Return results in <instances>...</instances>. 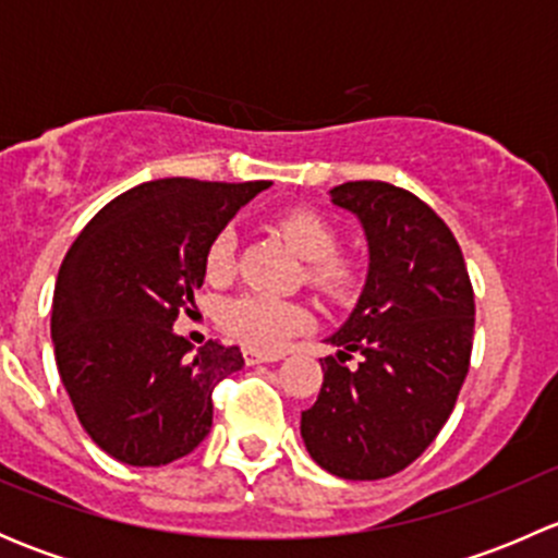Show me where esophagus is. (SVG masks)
I'll list each match as a JSON object with an SVG mask.
<instances>
[{
  "label": "esophagus",
  "instance_id": "1",
  "mask_svg": "<svg viewBox=\"0 0 558 558\" xmlns=\"http://www.w3.org/2000/svg\"><path fill=\"white\" fill-rule=\"evenodd\" d=\"M243 359H245V364H264V362H278L280 356H275V353H258V351H253V348H245Z\"/></svg>",
  "mask_w": 558,
  "mask_h": 558
}]
</instances>
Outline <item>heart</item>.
Masks as SVG:
<instances>
[{
    "label": "heart",
    "mask_w": 558,
    "mask_h": 558,
    "mask_svg": "<svg viewBox=\"0 0 558 558\" xmlns=\"http://www.w3.org/2000/svg\"><path fill=\"white\" fill-rule=\"evenodd\" d=\"M275 227L294 245V251L302 258L311 262L307 264V280H311L313 289H318L320 294L335 302H351L362 291V258L353 256V253L337 251L340 238H337V229L331 227L324 213L307 205L286 207L275 216ZM234 251H238L234 232L232 229H221L205 251L207 278L216 280V283L232 278ZM218 318H221L227 335H232L234 340L253 348V351L269 353L283 348L296 331L305 329L311 315L296 302L247 291V294L223 302Z\"/></svg>",
    "instance_id": "heart-1"
}]
</instances>
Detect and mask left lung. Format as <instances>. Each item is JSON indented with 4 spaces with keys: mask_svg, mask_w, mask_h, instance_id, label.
<instances>
[{
    "mask_svg": "<svg viewBox=\"0 0 558 558\" xmlns=\"http://www.w3.org/2000/svg\"><path fill=\"white\" fill-rule=\"evenodd\" d=\"M331 202L356 213L369 275L356 311L320 359L324 384L302 413L307 451L345 481L402 472L435 442L470 373L475 294L448 223L410 191L351 180ZM362 352L359 368L344 359Z\"/></svg>",
    "mask_w": 558,
    "mask_h": 558,
    "instance_id": "8db88e82",
    "label": "left lung"
}]
</instances>
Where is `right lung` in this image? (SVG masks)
<instances>
[{"label": "right lung", "instance_id": "right-lung-1", "mask_svg": "<svg viewBox=\"0 0 558 558\" xmlns=\"http://www.w3.org/2000/svg\"><path fill=\"white\" fill-rule=\"evenodd\" d=\"M267 180L161 178L123 191L61 262L50 335L77 421L112 459L161 466L213 426V391L243 367L238 345L191 351L174 335L205 280V251Z\"/></svg>", "mask_w": 558, "mask_h": 558}]
</instances>
